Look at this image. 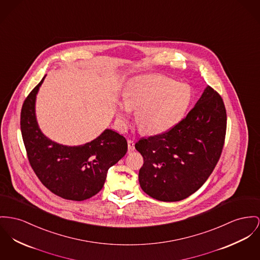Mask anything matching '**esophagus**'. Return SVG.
Instances as JSON below:
<instances>
[{
  "label": "esophagus",
  "mask_w": 260,
  "mask_h": 260,
  "mask_svg": "<svg viewBox=\"0 0 260 260\" xmlns=\"http://www.w3.org/2000/svg\"><path fill=\"white\" fill-rule=\"evenodd\" d=\"M127 143H128V151H129V152L134 151V150H135V143H134V141L128 140Z\"/></svg>",
  "instance_id": "esophagus-1"
}]
</instances>
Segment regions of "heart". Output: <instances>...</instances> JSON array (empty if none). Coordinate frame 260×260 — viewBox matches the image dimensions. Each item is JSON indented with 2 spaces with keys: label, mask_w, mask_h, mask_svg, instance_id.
Masks as SVG:
<instances>
[{
  "label": "heart",
  "mask_w": 260,
  "mask_h": 260,
  "mask_svg": "<svg viewBox=\"0 0 260 260\" xmlns=\"http://www.w3.org/2000/svg\"><path fill=\"white\" fill-rule=\"evenodd\" d=\"M191 100L192 90L187 84L161 75L140 76L125 88L116 118L122 128L126 127L131 109L136 108L135 118L143 131L159 134L183 118Z\"/></svg>",
  "instance_id": "heart-1"
}]
</instances>
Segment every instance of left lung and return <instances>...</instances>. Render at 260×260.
Wrapping results in <instances>:
<instances>
[{
	"mask_svg": "<svg viewBox=\"0 0 260 260\" xmlns=\"http://www.w3.org/2000/svg\"><path fill=\"white\" fill-rule=\"evenodd\" d=\"M226 113L220 94L208 86L184 119L170 131L142 138L140 186L159 201L173 202L198 190L214 171L224 147Z\"/></svg>",
	"mask_w": 260,
	"mask_h": 260,
	"instance_id": "1",
	"label": "left lung"
}]
</instances>
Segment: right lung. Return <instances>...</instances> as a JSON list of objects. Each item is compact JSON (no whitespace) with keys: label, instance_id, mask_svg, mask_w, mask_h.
Returning a JSON list of instances; mask_svg holds the SVG:
<instances>
[{"label":"right lung","instance_id":"1","mask_svg":"<svg viewBox=\"0 0 260 260\" xmlns=\"http://www.w3.org/2000/svg\"><path fill=\"white\" fill-rule=\"evenodd\" d=\"M45 77L21 108L20 130L27 157L46 188L64 199L83 201L102 190L108 169L125 156L127 141L111 129L80 146H66L47 138L35 114L36 95Z\"/></svg>","mask_w":260,"mask_h":260}]
</instances>
